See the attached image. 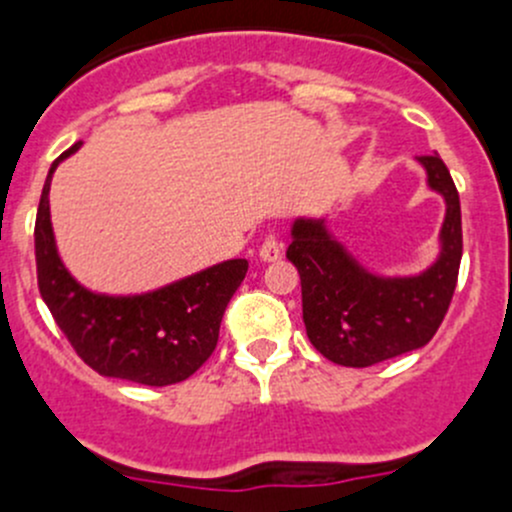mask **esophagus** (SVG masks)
<instances>
[{
	"instance_id": "esophagus-1",
	"label": "esophagus",
	"mask_w": 512,
	"mask_h": 512,
	"mask_svg": "<svg viewBox=\"0 0 512 512\" xmlns=\"http://www.w3.org/2000/svg\"><path fill=\"white\" fill-rule=\"evenodd\" d=\"M280 255H282V242L277 240L275 235H267L265 242H262V247H260V260L275 262V260H280Z\"/></svg>"
}]
</instances>
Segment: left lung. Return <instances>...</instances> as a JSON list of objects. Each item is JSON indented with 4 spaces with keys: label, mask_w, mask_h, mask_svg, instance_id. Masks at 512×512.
Segmentation results:
<instances>
[{
    "label": "left lung",
    "mask_w": 512,
    "mask_h": 512,
    "mask_svg": "<svg viewBox=\"0 0 512 512\" xmlns=\"http://www.w3.org/2000/svg\"><path fill=\"white\" fill-rule=\"evenodd\" d=\"M428 188L446 203L438 257L418 275H376L324 218H297L287 260L302 280V319L319 354L342 366H374L426 347L441 327L463 255L461 200L446 163L418 156Z\"/></svg>",
    "instance_id": "1"
}]
</instances>
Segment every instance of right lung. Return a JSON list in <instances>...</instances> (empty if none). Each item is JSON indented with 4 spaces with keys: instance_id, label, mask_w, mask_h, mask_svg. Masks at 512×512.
<instances>
[{
    "instance_id": "1",
    "label": "right lung",
    "mask_w": 512,
    "mask_h": 512,
    "mask_svg": "<svg viewBox=\"0 0 512 512\" xmlns=\"http://www.w3.org/2000/svg\"><path fill=\"white\" fill-rule=\"evenodd\" d=\"M81 143L51 163L36 213L34 247L41 299L76 354L111 379L146 386L185 381L215 352L227 302L242 285L247 260H225L141 294L84 287L64 265L49 213L54 170Z\"/></svg>"
}]
</instances>
